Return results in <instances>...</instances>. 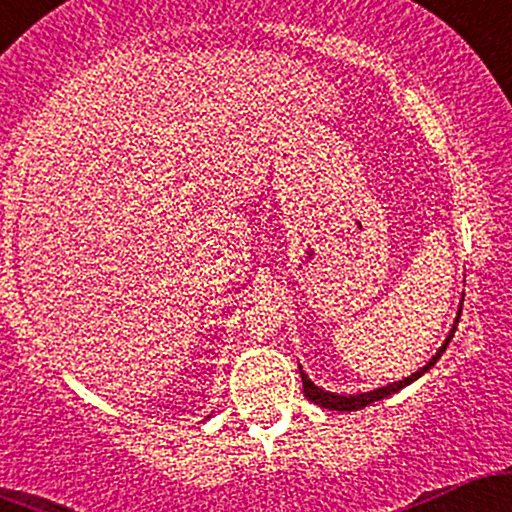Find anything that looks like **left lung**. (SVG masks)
Segmentation results:
<instances>
[{"label":"left lung","instance_id":"8db88e82","mask_svg":"<svg viewBox=\"0 0 512 512\" xmlns=\"http://www.w3.org/2000/svg\"><path fill=\"white\" fill-rule=\"evenodd\" d=\"M457 315H462V308H460V313H457ZM457 322H460V317H457V320H455V325H452V330H450V334H448V339H445V344L440 346V349H438V354L433 356L431 361H428L424 368H419V370H416V373H411L409 378L399 380V383H390V385H387V387H378V390L361 392V395H337V392H325V390H320V387L310 383V378H308V375H305L303 370H301V380H303V395L308 397L310 402H313V404H317V407H322V409H332V411H358V409L368 407V404H373V402H380V399H385V397L395 395V392L402 390V387H407V385L414 383L416 378H421V375H424L428 368H433V363H436L438 358L443 356V351L448 349V344H450L452 334H455V330H457Z\"/></svg>","mask_w":512,"mask_h":512}]
</instances>
